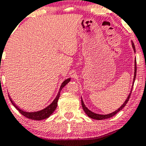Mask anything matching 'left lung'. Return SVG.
Listing matches in <instances>:
<instances>
[{"label": "left lung", "instance_id": "1", "mask_svg": "<svg viewBox=\"0 0 146 146\" xmlns=\"http://www.w3.org/2000/svg\"><path fill=\"white\" fill-rule=\"evenodd\" d=\"M131 45H132V47H133V49H134V52H136V49H135L134 44V42H132V41H131ZM136 59H135V62H134V80H133V85H132V87H131V92H130V93H129V94L128 97L127 98V99H126L125 102H124V104H122V105L121 106L119 107V108H118L117 110H116L115 111L113 112V113H109V114H107V115L97 114V113H94V112L91 111V110H89L88 108L86 107V106L85 105V104H84V102H83V100H82V99L81 98V104H82V108H83L84 111H85V113H86V114H87V115L88 116V117H90V118H92V119H97V120H101V119H108V118L112 117L113 116H114L115 115L117 114L118 112L120 111V110H122V108H123L125 106L126 104H127V102H128L130 96H131V91H132L133 86H134L135 79H136Z\"/></svg>", "mask_w": 146, "mask_h": 146}]
</instances>
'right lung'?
<instances>
[{"label": "right lung", "instance_id": "add662e5", "mask_svg": "<svg viewBox=\"0 0 146 146\" xmlns=\"http://www.w3.org/2000/svg\"><path fill=\"white\" fill-rule=\"evenodd\" d=\"M70 78H68V79H66V80H64V82H62V84H61L59 92H58L56 98L54 99V100L48 106L46 107L45 108H43L42 110H39V111H36V112L24 111V110L20 109V108H19V107H18L14 103V101H12V99L10 98V96H9V98H10V100L11 101L12 105L16 108L17 110H19V112L21 115H23L25 116L26 117L29 118V119H34V120H42V119L48 118L52 114L53 112L56 110V106H57V102H58V100H59V96H60V92L61 90H62L63 87H64V86L66 85V84L70 82Z\"/></svg>", "mask_w": 146, "mask_h": 146}]
</instances>
